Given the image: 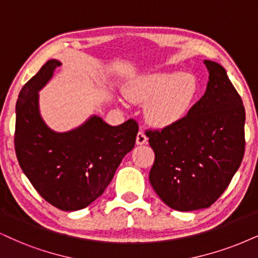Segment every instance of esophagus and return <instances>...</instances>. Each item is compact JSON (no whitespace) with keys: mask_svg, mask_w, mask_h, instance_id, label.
I'll list each match as a JSON object with an SVG mask.
<instances>
[{"mask_svg":"<svg viewBox=\"0 0 258 258\" xmlns=\"http://www.w3.org/2000/svg\"><path fill=\"white\" fill-rule=\"evenodd\" d=\"M148 138L146 136V134L144 132H139L138 135H136V144L138 145H145L147 144Z\"/></svg>","mask_w":258,"mask_h":258,"instance_id":"1","label":"esophagus"}]
</instances>
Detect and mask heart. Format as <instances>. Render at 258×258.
<instances>
[{
  "label": "heart",
  "mask_w": 258,
  "mask_h": 258,
  "mask_svg": "<svg viewBox=\"0 0 258 258\" xmlns=\"http://www.w3.org/2000/svg\"><path fill=\"white\" fill-rule=\"evenodd\" d=\"M199 92L192 74L160 72L145 76L126 91L129 99L148 104L147 118L158 126L177 123L190 110Z\"/></svg>",
  "instance_id": "heart-1"
}]
</instances>
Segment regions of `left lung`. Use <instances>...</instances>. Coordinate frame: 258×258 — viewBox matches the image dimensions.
<instances>
[{
  "instance_id": "obj_1",
  "label": "left lung",
  "mask_w": 258,
  "mask_h": 258,
  "mask_svg": "<svg viewBox=\"0 0 258 258\" xmlns=\"http://www.w3.org/2000/svg\"><path fill=\"white\" fill-rule=\"evenodd\" d=\"M206 93L186 116L146 135L155 153L149 182L168 207L179 212L208 208L224 194L245 151V110L226 71L205 61Z\"/></svg>"
}]
</instances>
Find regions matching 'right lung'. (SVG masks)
Returning a JSON list of instances; mask_svg holds the SVG:
<instances>
[{"label":"right lung","instance_id":"right-lung-1","mask_svg":"<svg viewBox=\"0 0 258 258\" xmlns=\"http://www.w3.org/2000/svg\"><path fill=\"white\" fill-rule=\"evenodd\" d=\"M61 63L50 59L21 88L17 101L14 145L20 167L45 201L79 211L103 195L124 155L135 146L139 124L111 126L93 116L80 128L55 133L43 122L38 91Z\"/></svg>","mask_w":258,"mask_h":258}]
</instances>
